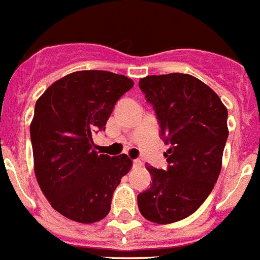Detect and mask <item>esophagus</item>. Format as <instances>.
<instances>
[{"mask_svg":"<svg viewBox=\"0 0 260 260\" xmlns=\"http://www.w3.org/2000/svg\"><path fill=\"white\" fill-rule=\"evenodd\" d=\"M133 165H134V168H141L143 164L140 158H137V159H133Z\"/></svg>","mask_w":260,"mask_h":260,"instance_id":"34e87169","label":"esophagus"}]
</instances>
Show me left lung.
I'll list each match as a JSON object with an SVG mask.
<instances>
[{"label":"left lung","instance_id":"obj_1","mask_svg":"<svg viewBox=\"0 0 260 260\" xmlns=\"http://www.w3.org/2000/svg\"><path fill=\"white\" fill-rule=\"evenodd\" d=\"M140 88L151 103L169 149L168 169L147 165L153 182L138 194L141 215L170 224L196 212L212 192L228 138L227 107L215 91L188 74L150 75Z\"/></svg>","mask_w":260,"mask_h":260}]
</instances>
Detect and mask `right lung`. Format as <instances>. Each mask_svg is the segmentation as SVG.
I'll return each mask as SVG.
<instances>
[{"mask_svg":"<svg viewBox=\"0 0 260 260\" xmlns=\"http://www.w3.org/2000/svg\"><path fill=\"white\" fill-rule=\"evenodd\" d=\"M134 86L109 71H76L48 87L35 106L30 141L36 180L52 208L67 219L96 223L109 215L113 193L132 169L126 154L94 149L117 101Z\"/></svg>","mask_w":260,"mask_h":260,"instance_id":"right-lung-1","label":"right lung"}]
</instances>
